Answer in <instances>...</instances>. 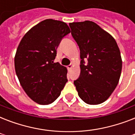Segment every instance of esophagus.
I'll list each match as a JSON object with an SVG mask.
<instances>
[{
  "instance_id": "34e87169",
  "label": "esophagus",
  "mask_w": 135,
  "mask_h": 135,
  "mask_svg": "<svg viewBox=\"0 0 135 135\" xmlns=\"http://www.w3.org/2000/svg\"><path fill=\"white\" fill-rule=\"evenodd\" d=\"M73 67V64H69V66H67V69L69 70H70L71 68Z\"/></svg>"
}]
</instances>
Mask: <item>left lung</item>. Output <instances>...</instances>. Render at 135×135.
I'll return each mask as SVG.
<instances>
[{"label":"left lung","mask_w":135,"mask_h":135,"mask_svg":"<svg viewBox=\"0 0 135 135\" xmlns=\"http://www.w3.org/2000/svg\"><path fill=\"white\" fill-rule=\"evenodd\" d=\"M69 26L81 59L80 76L74 82L78 96L88 104H102L119 81L122 70L119 47L112 36L94 22H73Z\"/></svg>","instance_id":"8db88e82"}]
</instances>
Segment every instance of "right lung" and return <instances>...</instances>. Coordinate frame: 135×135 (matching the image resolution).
<instances>
[{
  "label": "right lung",
  "mask_w": 135,
  "mask_h": 135,
  "mask_svg": "<svg viewBox=\"0 0 135 135\" xmlns=\"http://www.w3.org/2000/svg\"><path fill=\"white\" fill-rule=\"evenodd\" d=\"M71 32L65 22L45 20L31 28L20 41L15 68L26 94L39 104L52 103L67 82V69L54 60L64 37Z\"/></svg>",
  "instance_id": "obj_1"
}]
</instances>
